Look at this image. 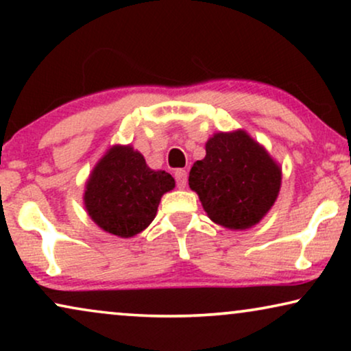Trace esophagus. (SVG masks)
<instances>
[{
  "instance_id": "34e87169",
  "label": "esophagus",
  "mask_w": 351,
  "mask_h": 351,
  "mask_svg": "<svg viewBox=\"0 0 351 351\" xmlns=\"http://www.w3.org/2000/svg\"><path fill=\"white\" fill-rule=\"evenodd\" d=\"M186 180H189V174L184 169H177L176 171V182L179 189H185L186 186Z\"/></svg>"
}]
</instances>
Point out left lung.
Returning a JSON list of instances; mask_svg holds the SVG:
<instances>
[{
    "instance_id": "left-lung-1",
    "label": "left lung",
    "mask_w": 351,
    "mask_h": 351,
    "mask_svg": "<svg viewBox=\"0 0 351 351\" xmlns=\"http://www.w3.org/2000/svg\"><path fill=\"white\" fill-rule=\"evenodd\" d=\"M281 180L280 162L244 129L209 137L206 156L191 166L189 176L208 217L238 232L265 217L280 195Z\"/></svg>"
}]
</instances>
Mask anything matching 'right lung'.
Instances as JSON below:
<instances>
[{
	"label": "right lung",
	"mask_w": 351,
	"mask_h": 351,
	"mask_svg": "<svg viewBox=\"0 0 351 351\" xmlns=\"http://www.w3.org/2000/svg\"><path fill=\"white\" fill-rule=\"evenodd\" d=\"M169 172L148 167L132 145H112L86 180L83 203L90 220L110 234L132 238L155 219L162 195L174 190Z\"/></svg>",
	"instance_id": "right-lung-1"
}]
</instances>
